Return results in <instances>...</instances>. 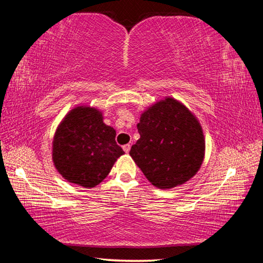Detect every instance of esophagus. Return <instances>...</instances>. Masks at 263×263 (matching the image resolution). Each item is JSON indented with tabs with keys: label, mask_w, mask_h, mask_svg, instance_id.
Masks as SVG:
<instances>
[{
	"label": "esophagus",
	"mask_w": 263,
	"mask_h": 263,
	"mask_svg": "<svg viewBox=\"0 0 263 263\" xmlns=\"http://www.w3.org/2000/svg\"><path fill=\"white\" fill-rule=\"evenodd\" d=\"M123 149H124V152H125V153H128V152H130V149H131V145L130 144L124 145L123 146Z\"/></svg>",
	"instance_id": "1"
}]
</instances>
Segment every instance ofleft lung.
I'll list each match as a JSON object with an SVG mask.
<instances>
[{
  "label": "left lung",
  "instance_id": "left-lung-1",
  "mask_svg": "<svg viewBox=\"0 0 263 263\" xmlns=\"http://www.w3.org/2000/svg\"><path fill=\"white\" fill-rule=\"evenodd\" d=\"M140 138L130 155L151 183L174 188L190 180L204 159L205 141L197 119L174 99L148 108L137 125Z\"/></svg>",
  "mask_w": 263,
  "mask_h": 263
}]
</instances>
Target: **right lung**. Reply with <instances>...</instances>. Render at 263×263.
Listing matches in <instances>:
<instances>
[{"label": "right lung", "instance_id": "right-lung-1", "mask_svg": "<svg viewBox=\"0 0 263 263\" xmlns=\"http://www.w3.org/2000/svg\"><path fill=\"white\" fill-rule=\"evenodd\" d=\"M99 110L78 106L66 116L53 140V162L64 179L84 188L103 181L124 151Z\"/></svg>", "mask_w": 263, "mask_h": 263}]
</instances>
